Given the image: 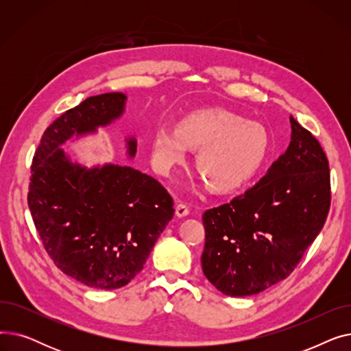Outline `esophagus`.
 <instances>
[{"label": "esophagus", "mask_w": 351, "mask_h": 351, "mask_svg": "<svg viewBox=\"0 0 351 351\" xmlns=\"http://www.w3.org/2000/svg\"><path fill=\"white\" fill-rule=\"evenodd\" d=\"M189 215V208L185 204H179L176 205V216L178 217H185Z\"/></svg>", "instance_id": "1"}]
</instances>
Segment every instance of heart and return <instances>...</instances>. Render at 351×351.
Masks as SVG:
<instances>
[{
    "label": "heart",
    "mask_w": 351,
    "mask_h": 351,
    "mask_svg": "<svg viewBox=\"0 0 351 351\" xmlns=\"http://www.w3.org/2000/svg\"><path fill=\"white\" fill-rule=\"evenodd\" d=\"M266 129L228 109L196 110L176 129L160 126L151 139V159L160 173L186 160L188 147L197 149L195 168L210 191L241 188L259 171L269 154Z\"/></svg>",
    "instance_id": "b5f03b06"
}]
</instances>
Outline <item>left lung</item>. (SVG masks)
I'll list each match as a JSON object with an SVG mask.
<instances>
[{
	"label": "left lung",
	"instance_id": "left-lung-1",
	"mask_svg": "<svg viewBox=\"0 0 351 351\" xmlns=\"http://www.w3.org/2000/svg\"><path fill=\"white\" fill-rule=\"evenodd\" d=\"M291 142L243 195L204 213L202 269L228 296H252L289 278L330 209V169L320 142L290 117Z\"/></svg>",
	"mask_w": 351,
	"mask_h": 351
}]
</instances>
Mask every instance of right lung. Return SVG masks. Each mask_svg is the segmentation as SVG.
<instances>
[{
	"instance_id": "1",
	"label": "right lung",
	"mask_w": 351,
	"mask_h": 351,
	"mask_svg": "<svg viewBox=\"0 0 351 351\" xmlns=\"http://www.w3.org/2000/svg\"><path fill=\"white\" fill-rule=\"evenodd\" d=\"M121 92L89 97L55 119L36 147L28 206L44 249L72 279L112 290L143 269L158 237L173 217V199L160 183L129 166L86 169L60 145L119 118ZM136 141L128 139L134 156Z\"/></svg>"
}]
</instances>
